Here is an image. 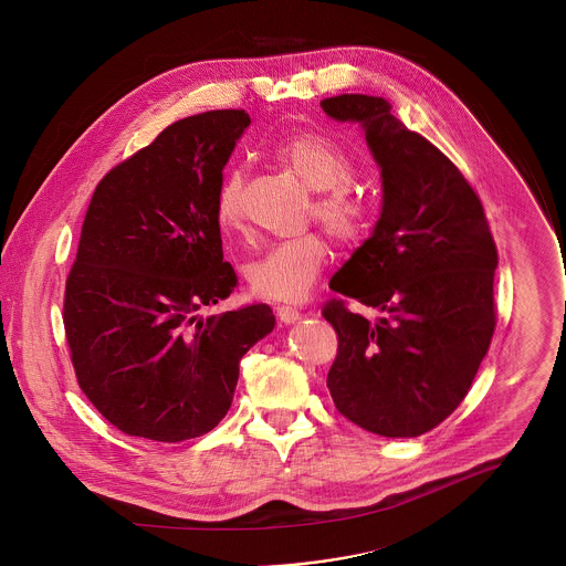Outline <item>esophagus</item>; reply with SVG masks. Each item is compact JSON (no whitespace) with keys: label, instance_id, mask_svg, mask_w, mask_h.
Listing matches in <instances>:
<instances>
[{"label":"esophagus","instance_id":"1","mask_svg":"<svg viewBox=\"0 0 566 566\" xmlns=\"http://www.w3.org/2000/svg\"><path fill=\"white\" fill-rule=\"evenodd\" d=\"M275 314H277V318L284 324H293L301 318V312H298L296 307H291V305H280V307L275 310Z\"/></svg>","mask_w":566,"mask_h":566}]
</instances>
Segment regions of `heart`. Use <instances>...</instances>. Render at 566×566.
I'll return each instance as SVG.
<instances>
[{
    "instance_id": "obj_1",
    "label": "heart",
    "mask_w": 566,
    "mask_h": 566,
    "mask_svg": "<svg viewBox=\"0 0 566 566\" xmlns=\"http://www.w3.org/2000/svg\"><path fill=\"white\" fill-rule=\"evenodd\" d=\"M275 161L291 169L316 192L310 216L339 243H354L365 238L371 224L374 208L363 190L352 185L356 165L350 155L331 137L316 132H301L280 139L273 148ZM245 174L231 169L216 190V222L227 233L243 229ZM328 263V245L318 233H305L289 242L268 248L245 270L250 291L270 301H301L307 295L324 265Z\"/></svg>"
}]
</instances>
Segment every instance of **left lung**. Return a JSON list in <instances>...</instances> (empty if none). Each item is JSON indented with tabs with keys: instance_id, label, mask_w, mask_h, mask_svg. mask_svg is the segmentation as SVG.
<instances>
[{
	"instance_id": "obj_1",
	"label": "left lung",
	"mask_w": 566,
	"mask_h": 566,
	"mask_svg": "<svg viewBox=\"0 0 566 566\" xmlns=\"http://www.w3.org/2000/svg\"><path fill=\"white\" fill-rule=\"evenodd\" d=\"M335 120L360 123L381 169L384 203L369 240L331 289L379 312L352 314L331 298L337 333L326 386L350 422L381 437H418L467 397L490 348L499 265L475 190L427 137L409 132L371 95L321 102Z\"/></svg>"
}]
</instances>
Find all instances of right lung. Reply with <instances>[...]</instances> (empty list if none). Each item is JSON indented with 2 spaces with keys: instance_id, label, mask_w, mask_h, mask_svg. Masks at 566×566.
Masks as SVG:
<instances>
[{
  "instance_id": "obj_1",
  "label": "right lung",
  "mask_w": 566,
  "mask_h": 566,
  "mask_svg": "<svg viewBox=\"0 0 566 566\" xmlns=\"http://www.w3.org/2000/svg\"><path fill=\"white\" fill-rule=\"evenodd\" d=\"M243 109L182 118L102 178L65 282L63 324L86 399L118 431L176 443L227 416L240 360L273 331L270 305L201 318L238 286L216 190Z\"/></svg>"
}]
</instances>
